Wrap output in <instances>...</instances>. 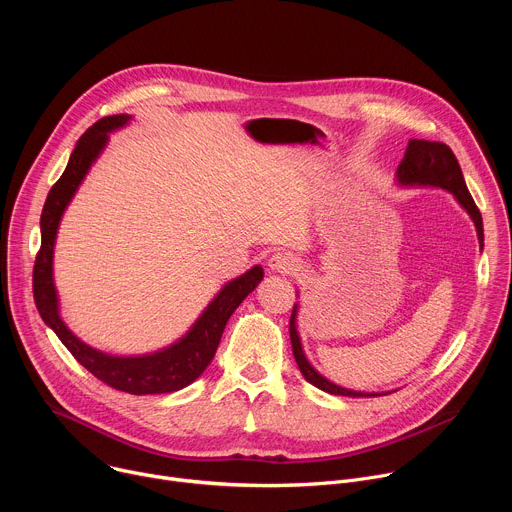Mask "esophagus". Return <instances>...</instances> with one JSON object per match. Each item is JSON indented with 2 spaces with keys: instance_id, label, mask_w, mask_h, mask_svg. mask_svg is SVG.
<instances>
[{
  "instance_id": "1",
  "label": "esophagus",
  "mask_w": 512,
  "mask_h": 512,
  "mask_svg": "<svg viewBox=\"0 0 512 512\" xmlns=\"http://www.w3.org/2000/svg\"><path fill=\"white\" fill-rule=\"evenodd\" d=\"M302 267V263L298 261L296 255H291L287 251H281V253H275L269 257V269L271 271H277V273H298Z\"/></svg>"
}]
</instances>
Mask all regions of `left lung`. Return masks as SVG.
<instances>
[{"label": "left lung", "mask_w": 512, "mask_h": 512, "mask_svg": "<svg viewBox=\"0 0 512 512\" xmlns=\"http://www.w3.org/2000/svg\"><path fill=\"white\" fill-rule=\"evenodd\" d=\"M397 182L403 186H433V188H444L456 196V200L466 208V212L472 216V221L476 225L478 241L480 247L484 243V229H482V214L478 206L474 204V198L468 192V186L464 182L460 164L454 156V152L448 148L442 141H425V139H411L405 158L401 160L397 168ZM296 314L298 306H294V312H291L289 318V338H291V350H294V358L298 362V367L308 383L314 387L330 393V395H342V397H377L381 393H360L352 389L338 387L330 383L326 377H322L312 364L308 362L302 342L296 330Z\"/></svg>", "instance_id": "1"}]
</instances>
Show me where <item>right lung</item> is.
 <instances>
[{"label": "right lung", "instance_id": "obj_1", "mask_svg": "<svg viewBox=\"0 0 512 512\" xmlns=\"http://www.w3.org/2000/svg\"><path fill=\"white\" fill-rule=\"evenodd\" d=\"M129 119V115H111L89 127L77 141V148L72 150L66 170L50 188L40 216L42 245L34 263V300L46 326H50L70 354L105 385L131 395L174 393L188 387L204 373L218 348V342H221L229 318L263 279V269L255 265L245 275L229 281L218 291V296L208 304L186 336L154 354L111 356L91 348L66 328L58 314V298L52 279L56 231L64 208L107 145L109 131L123 127Z\"/></svg>", "mask_w": 512, "mask_h": 512}]
</instances>
